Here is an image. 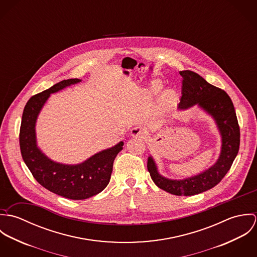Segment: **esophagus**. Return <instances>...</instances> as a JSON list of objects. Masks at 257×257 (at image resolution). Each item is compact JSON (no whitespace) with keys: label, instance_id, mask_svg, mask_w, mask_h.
Segmentation results:
<instances>
[{"label":"esophagus","instance_id":"1","mask_svg":"<svg viewBox=\"0 0 257 257\" xmlns=\"http://www.w3.org/2000/svg\"><path fill=\"white\" fill-rule=\"evenodd\" d=\"M131 135L136 138H145L147 136V131L143 126L137 125L131 131Z\"/></svg>","mask_w":257,"mask_h":257}]
</instances>
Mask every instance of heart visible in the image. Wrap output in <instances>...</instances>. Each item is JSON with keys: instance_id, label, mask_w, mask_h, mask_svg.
<instances>
[{"instance_id": "b5f03b06", "label": "heart", "mask_w": 257, "mask_h": 257, "mask_svg": "<svg viewBox=\"0 0 257 257\" xmlns=\"http://www.w3.org/2000/svg\"><path fill=\"white\" fill-rule=\"evenodd\" d=\"M162 88V85H161V83H159L158 81H156V82H154L152 85H151V87H150V92H152V93H157L158 91H160V89ZM165 100L167 101V102H169V101H171L172 99H173V94L171 93V92H168L166 95H165Z\"/></svg>"}]
</instances>
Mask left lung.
I'll use <instances>...</instances> for the list:
<instances>
[{"label":"left lung","mask_w":257,"mask_h":257,"mask_svg":"<svg viewBox=\"0 0 257 257\" xmlns=\"http://www.w3.org/2000/svg\"><path fill=\"white\" fill-rule=\"evenodd\" d=\"M182 76V97L179 109L199 105L216 119L221 135V152L217 163L205 172L184 180H169L157 172L155 163L148 157L147 169L152 181L160 189L176 196H193L212 189L220 183L230 169L240 143V131L229 96L220 88L209 84L199 74L190 70Z\"/></svg>","instance_id":"8db88e82"}]
</instances>
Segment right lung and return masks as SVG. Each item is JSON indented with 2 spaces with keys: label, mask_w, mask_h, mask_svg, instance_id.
Listing matches in <instances>:
<instances>
[{
  "label": "right lung",
  "mask_w": 257,
  "mask_h": 257,
  "mask_svg": "<svg viewBox=\"0 0 257 257\" xmlns=\"http://www.w3.org/2000/svg\"><path fill=\"white\" fill-rule=\"evenodd\" d=\"M81 80H63L49 89L34 95L27 103L20 128V147L25 163L38 183L48 191L71 200H84L102 192L110 182L112 164L122 149V142L103 150L78 165H63L48 159L36 143L37 114L51 93Z\"/></svg>",
  "instance_id": "1"
}]
</instances>
